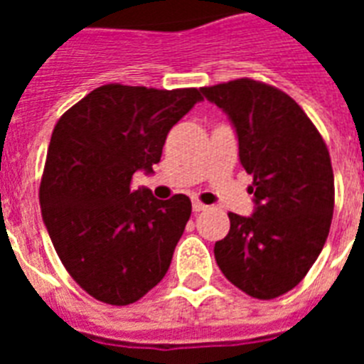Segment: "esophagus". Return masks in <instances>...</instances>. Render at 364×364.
Instances as JSON below:
<instances>
[{
	"mask_svg": "<svg viewBox=\"0 0 364 364\" xmlns=\"http://www.w3.org/2000/svg\"><path fill=\"white\" fill-rule=\"evenodd\" d=\"M193 210L196 211V213H198V211H204V210H208V205H205V204H202V202H200V200H193Z\"/></svg>",
	"mask_w": 364,
	"mask_h": 364,
	"instance_id": "34e87169",
	"label": "esophagus"
}]
</instances>
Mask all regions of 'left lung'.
Here are the masks:
<instances>
[{"label": "left lung", "mask_w": 364, "mask_h": 364, "mask_svg": "<svg viewBox=\"0 0 364 364\" xmlns=\"http://www.w3.org/2000/svg\"><path fill=\"white\" fill-rule=\"evenodd\" d=\"M202 94L236 128L257 205L251 217L228 213L230 230L213 249L217 264L249 296L277 299L304 279L327 242L334 210L328 149L302 107L272 85L236 79Z\"/></svg>", "instance_id": "obj_1"}]
</instances>
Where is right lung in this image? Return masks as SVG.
<instances>
[{
  "label": "right lung",
  "instance_id": "obj_1",
  "mask_svg": "<svg viewBox=\"0 0 364 364\" xmlns=\"http://www.w3.org/2000/svg\"><path fill=\"white\" fill-rule=\"evenodd\" d=\"M202 98L198 88L159 90L111 82L60 117L39 187L45 227L77 285L100 302L128 306L170 268L193 204L132 188L153 171L166 136Z\"/></svg>",
  "mask_w": 364,
  "mask_h": 364
}]
</instances>
